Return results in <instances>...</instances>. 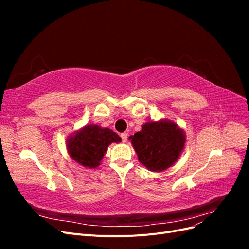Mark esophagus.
Listing matches in <instances>:
<instances>
[{
  "label": "esophagus",
  "mask_w": 249,
  "mask_h": 249,
  "mask_svg": "<svg viewBox=\"0 0 249 249\" xmlns=\"http://www.w3.org/2000/svg\"><path fill=\"white\" fill-rule=\"evenodd\" d=\"M127 136H129V135H127V133H123L122 135H120V137H122V139H123L124 142H126Z\"/></svg>",
  "instance_id": "esophagus-1"
}]
</instances>
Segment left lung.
Returning <instances> with one entry per match:
<instances>
[{
  "mask_svg": "<svg viewBox=\"0 0 249 249\" xmlns=\"http://www.w3.org/2000/svg\"><path fill=\"white\" fill-rule=\"evenodd\" d=\"M186 133L173 120H148L141 130L129 137L139 162L147 170L161 172L168 169L182 155Z\"/></svg>",
  "mask_w": 249,
  "mask_h": 249,
  "instance_id": "obj_1",
  "label": "left lung"
}]
</instances>
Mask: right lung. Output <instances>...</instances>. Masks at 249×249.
Masks as SVG:
<instances>
[{"label":"right lung","instance_id":"obj_1","mask_svg":"<svg viewBox=\"0 0 249 249\" xmlns=\"http://www.w3.org/2000/svg\"><path fill=\"white\" fill-rule=\"evenodd\" d=\"M122 141L109 127L89 124L74 131L66 139V149L71 160L86 168L99 167L111 143Z\"/></svg>","mask_w":249,"mask_h":249}]
</instances>
